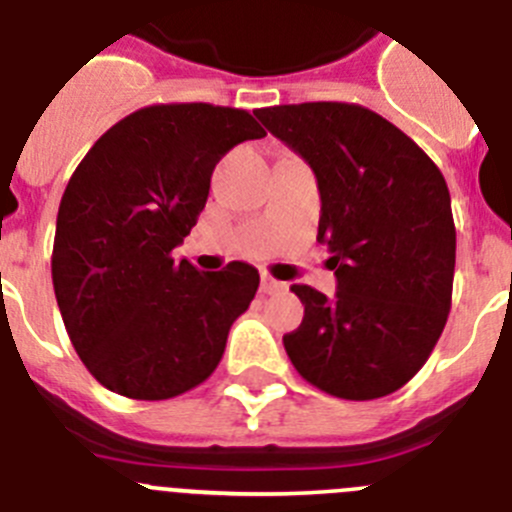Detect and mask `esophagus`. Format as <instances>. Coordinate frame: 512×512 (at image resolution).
I'll list each match as a JSON object with an SVG mask.
<instances>
[{
	"label": "esophagus",
	"instance_id": "34e87169",
	"mask_svg": "<svg viewBox=\"0 0 512 512\" xmlns=\"http://www.w3.org/2000/svg\"><path fill=\"white\" fill-rule=\"evenodd\" d=\"M284 289H287V284H284V281L274 279L271 274H261V292L264 294H279V292H284Z\"/></svg>",
	"mask_w": 512,
	"mask_h": 512
}]
</instances>
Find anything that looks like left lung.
I'll list each match as a JSON object with an SVG mask.
<instances>
[{
	"label": "left lung",
	"mask_w": 512,
	"mask_h": 512,
	"mask_svg": "<svg viewBox=\"0 0 512 512\" xmlns=\"http://www.w3.org/2000/svg\"><path fill=\"white\" fill-rule=\"evenodd\" d=\"M302 154L322 198L317 241L337 294L294 284L304 320L284 335L304 381L345 401L388 396L414 378L452 309L454 231L447 182L381 114L342 101L256 109Z\"/></svg>",
	"instance_id": "left-lung-1"
}]
</instances>
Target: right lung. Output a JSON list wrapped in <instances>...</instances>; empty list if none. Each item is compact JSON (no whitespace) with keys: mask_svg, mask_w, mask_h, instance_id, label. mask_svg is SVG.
I'll return each mask as SVG.
<instances>
[{"mask_svg":"<svg viewBox=\"0 0 512 512\" xmlns=\"http://www.w3.org/2000/svg\"><path fill=\"white\" fill-rule=\"evenodd\" d=\"M266 131L248 111L154 103L75 167L53 243V287L75 353L101 386L164 401L208 381L259 271H198L172 251L198 223L215 164Z\"/></svg>","mask_w":512,"mask_h":512,"instance_id":"obj_1","label":"right lung"}]
</instances>
